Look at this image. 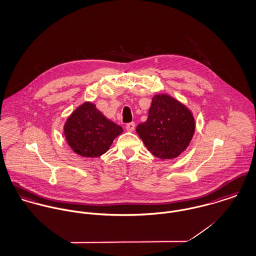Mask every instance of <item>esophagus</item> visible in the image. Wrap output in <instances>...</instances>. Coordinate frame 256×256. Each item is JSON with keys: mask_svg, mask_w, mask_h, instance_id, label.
<instances>
[{"mask_svg": "<svg viewBox=\"0 0 256 256\" xmlns=\"http://www.w3.org/2000/svg\"><path fill=\"white\" fill-rule=\"evenodd\" d=\"M134 128H136V124L134 122H130L126 124V128L128 132H134Z\"/></svg>", "mask_w": 256, "mask_h": 256, "instance_id": "esophagus-1", "label": "esophagus"}]
</instances>
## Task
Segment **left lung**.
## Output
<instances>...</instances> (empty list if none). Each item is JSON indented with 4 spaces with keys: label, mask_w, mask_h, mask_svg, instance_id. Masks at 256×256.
Listing matches in <instances>:
<instances>
[{
    "label": "left lung",
    "mask_w": 256,
    "mask_h": 256,
    "mask_svg": "<svg viewBox=\"0 0 256 256\" xmlns=\"http://www.w3.org/2000/svg\"><path fill=\"white\" fill-rule=\"evenodd\" d=\"M136 132L146 148L155 157L170 160L178 157L190 145L196 120L192 112L169 94H156L152 98L146 122Z\"/></svg>",
    "instance_id": "1"
}]
</instances>
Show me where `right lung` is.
Listing matches in <instances>:
<instances>
[{
  "label": "right lung",
  "mask_w": 256,
  "mask_h": 256,
  "mask_svg": "<svg viewBox=\"0 0 256 256\" xmlns=\"http://www.w3.org/2000/svg\"><path fill=\"white\" fill-rule=\"evenodd\" d=\"M122 128L102 114L96 105L86 101L66 118L64 134L72 150L86 158L106 153Z\"/></svg>",
  "instance_id": "1"
}]
</instances>
